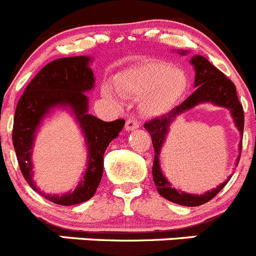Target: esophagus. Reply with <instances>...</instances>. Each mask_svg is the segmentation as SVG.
<instances>
[{
	"instance_id": "esophagus-1",
	"label": "esophagus",
	"mask_w": 256,
	"mask_h": 256,
	"mask_svg": "<svg viewBox=\"0 0 256 256\" xmlns=\"http://www.w3.org/2000/svg\"><path fill=\"white\" fill-rule=\"evenodd\" d=\"M139 128V122L135 120V118H128V121H126L125 124V128L128 131H131V130H135V128Z\"/></svg>"
}]
</instances>
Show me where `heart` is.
<instances>
[{"label": "heart", "instance_id": "1", "mask_svg": "<svg viewBox=\"0 0 256 256\" xmlns=\"http://www.w3.org/2000/svg\"><path fill=\"white\" fill-rule=\"evenodd\" d=\"M187 87V77L180 69L166 62H152L126 72L117 80L121 93L142 97L140 111L145 116H162L170 111ZM111 96V90H106Z\"/></svg>", "mask_w": 256, "mask_h": 256}]
</instances>
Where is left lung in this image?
<instances>
[{
    "mask_svg": "<svg viewBox=\"0 0 256 256\" xmlns=\"http://www.w3.org/2000/svg\"><path fill=\"white\" fill-rule=\"evenodd\" d=\"M190 62L194 66V86L197 87V90L184 102L178 104L176 108L169 111L168 114L155 117V118H152L150 121L145 122L144 128L152 136V148H154L155 152L154 163H152V178H154V183L158 188V192L160 193V196H163L166 200L174 202V204L194 207L200 206V204L211 200L222 188L228 184V180L220 184L216 190H212L200 196L188 194V193L180 192V190L172 188L170 183L163 176L160 170V166H159V152H160L162 145H163L166 134H168L169 126H170V124L173 122L176 116L194 107L196 104H200V102H212V104H218V106L230 108L236 126L240 130V132L242 134L244 110L242 104L238 101L236 87L232 80H228L225 74L218 70L214 66H212L204 56H196L190 59ZM241 146H242V142H241ZM238 159H240V156H238ZM236 164H238V162Z\"/></svg>",
    "mask_w": 256,
    "mask_h": 256,
    "instance_id": "left-lung-1",
    "label": "left lung"
}]
</instances>
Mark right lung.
Returning <instances> with one entry per match:
<instances>
[{"instance_id": "1", "label": "right lung", "mask_w": 256, "mask_h": 256, "mask_svg": "<svg viewBox=\"0 0 256 256\" xmlns=\"http://www.w3.org/2000/svg\"><path fill=\"white\" fill-rule=\"evenodd\" d=\"M88 56H68L46 64L25 88L14 117L12 142L18 166L26 182L38 192L32 183L30 158L34 130L42 116L54 106H68L76 114L90 150L85 176L72 194L63 196L42 194L50 202L62 206L82 204L93 197L104 174V152L125 125L124 118L106 122L87 112L88 98L84 92L94 84L93 72L88 66Z\"/></svg>"}]
</instances>
